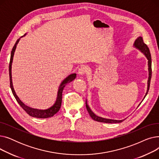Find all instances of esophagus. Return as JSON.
Listing matches in <instances>:
<instances>
[{
	"label": "esophagus",
	"mask_w": 159,
	"mask_h": 159,
	"mask_svg": "<svg viewBox=\"0 0 159 159\" xmlns=\"http://www.w3.org/2000/svg\"><path fill=\"white\" fill-rule=\"evenodd\" d=\"M87 71V68L86 66H82L79 69L78 71V74L80 75V76H83L84 74H86Z\"/></svg>",
	"instance_id": "obj_1"
}]
</instances>
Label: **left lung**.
<instances>
[{
  "mask_svg": "<svg viewBox=\"0 0 159 159\" xmlns=\"http://www.w3.org/2000/svg\"><path fill=\"white\" fill-rule=\"evenodd\" d=\"M133 47L135 48L136 49H139V51H140L142 53H143L145 57H146V58L148 59V75H149V77H148V86H147V91H146V93L144 97L143 100L144 99V98L146 97V96L148 94V90L149 89V85H150V81H151V78H152V57H151V54H150V52H149V49L148 48V47L147 46V45L144 43L143 37H139L135 41L134 44H133ZM141 104V102L140 103V104ZM138 106H139V105ZM86 106L87 108V110L90 115V116L92 119H93L95 121L97 122H104V123H120L122 122L123 120H124L125 119H122V120H113V119H104L102 117H101V116H97L90 109V107L89 106V105L88 104V102H87V99L86 101Z\"/></svg>",
  "mask_w": 159,
  "mask_h": 159,
  "instance_id": "1",
  "label": "left lung"
}]
</instances>
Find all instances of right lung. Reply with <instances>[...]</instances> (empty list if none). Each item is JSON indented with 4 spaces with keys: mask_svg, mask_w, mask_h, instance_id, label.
<instances>
[{
    "mask_svg": "<svg viewBox=\"0 0 159 159\" xmlns=\"http://www.w3.org/2000/svg\"><path fill=\"white\" fill-rule=\"evenodd\" d=\"M26 35V34H24L23 36H22L20 38L24 37ZM20 38H19L17 40H16V43L15 44V45L12 49V51L11 53L10 62V65H9L10 88L11 89L13 95L15 97V99L16 100V101H17V102L19 104V105L23 108V110L26 111L29 115L33 116V117H36V118H39V119H46V118H49V117H52V116H53L55 114H56L60 110L61 104H62V91L64 89V88L65 87V86L67 84H68V83H70V82L73 81L75 78H76L77 74L76 73L70 74L62 81V82L61 83V84L58 89L57 97L56 101H55V103L53 104V105L52 106L50 107H49V108H48V109H46V110H39V109H35V108H32L31 107L28 106L27 105H26L24 102H22V101L17 96V95L16 94L15 91L13 88V82H12L11 66H12L13 56H14V53L15 52L16 48V45H17V44L19 43V40H20Z\"/></svg>",
    "mask_w": 159,
    "mask_h": 159,
    "instance_id": "1",
    "label": "right lung"
}]
</instances>
